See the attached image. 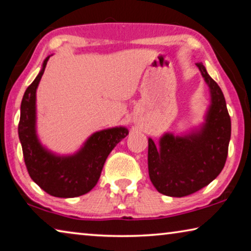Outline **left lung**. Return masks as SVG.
Here are the masks:
<instances>
[{
    "instance_id": "left-lung-1",
    "label": "left lung",
    "mask_w": 251,
    "mask_h": 251,
    "mask_svg": "<svg viewBox=\"0 0 251 251\" xmlns=\"http://www.w3.org/2000/svg\"><path fill=\"white\" fill-rule=\"evenodd\" d=\"M209 87L211 106L201 129L184 136L166 133L155 145L149 138V176L159 193L184 197L204 188L221 173L231 137V119L218 83L197 63Z\"/></svg>"
}]
</instances>
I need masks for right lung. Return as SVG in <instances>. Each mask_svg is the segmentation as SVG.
Instances as JSON below:
<instances>
[{
    "label": "right lung",
    "mask_w": 251,
    "mask_h": 251,
    "mask_svg": "<svg viewBox=\"0 0 251 251\" xmlns=\"http://www.w3.org/2000/svg\"><path fill=\"white\" fill-rule=\"evenodd\" d=\"M50 57L45 59L42 71L22 98L19 138L32 180L51 196L77 197L97 185L107 156L127 136L128 129L121 126L96 132L73 155H56L45 149L36 133V91Z\"/></svg>",
    "instance_id": "add662e5"
}]
</instances>
